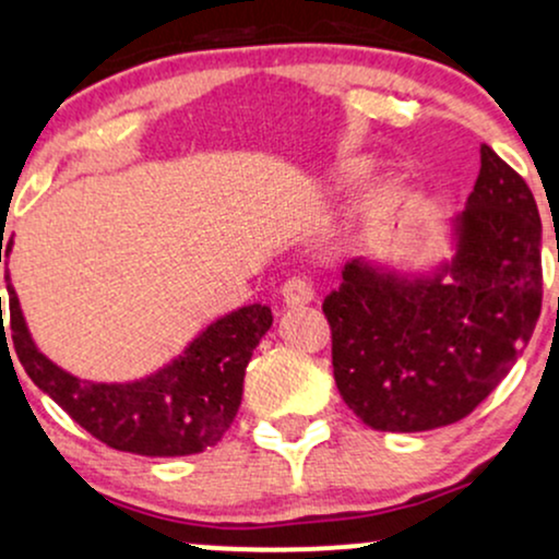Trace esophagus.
Here are the masks:
<instances>
[{
    "mask_svg": "<svg viewBox=\"0 0 559 559\" xmlns=\"http://www.w3.org/2000/svg\"><path fill=\"white\" fill-rule=\"evenodd\" d=\"M281 299H284L286 307H299V305H310L316 299V288H312L310 278H288L284 286H281Z\"/></svg>",
    "mask_w": 559,
    "mask_h": 559,
    "instance_id": "34e87169",
    "label": "esophagus"
}]
</instances>
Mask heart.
Masks as SVG:
<instances>
[{
  "label": "heart",
  "mask_w": 559,
  "mask_h": 559,
  "mask_svg": "<svg viewBox=\"0 0 559 559\" xmlns=\"http://www.w3.org/2000/svg\"><path fill=\"white\" fill-rule=\"evenodd\" d=\"M365 170H368V163H349V165H344V168L336 170V183H349L352 178H357Z\"/></svg>",
  "instance_id": "heart-1"
}]
</instances>
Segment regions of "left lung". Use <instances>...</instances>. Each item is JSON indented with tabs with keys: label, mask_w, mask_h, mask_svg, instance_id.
I'll return each mask as SVG.
<instances>
[{
	"label": "left lung",
	"mask_w": 559,
	"mask_h": 559,
	"mask_svg": "<svg viewBox=\"0 0 559 559\" xmlns=\"http://www.w3.org/2000/svg\"><path fill=\"white\" fill-rule=\"evenodd\" d=\"M452 258L402 273L355 258L325 297L333 378L376 431L418 433L471 415L523 355L542 312V221L528 183L491 146Z\"/></svg>",
	"instance_id": "left-lung-1"
}]
</instances>
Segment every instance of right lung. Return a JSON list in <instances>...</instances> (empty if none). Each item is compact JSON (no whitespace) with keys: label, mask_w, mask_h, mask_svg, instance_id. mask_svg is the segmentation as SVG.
<instances>
[{"label":"right lung","mask_w":559,"mask_h":559,"mask_svg":"<svg viewBox=\"0 0 559 559\" xmlns=\"http://www.w3.org/2000/svg\"><path fill=\"white\" fill-rule=\"evenodd\" d=\"M10 252L12 239L0 247V262ZM4 281L12 342L31 381L102 444L141 457H183L215 447L239 413L243 370L252 352L273 325L267 305L239 307L199 331L181 355L155 373L120 383L86 381L38 349L10 271H4Z\"/></svg>","instance_id":"1"}]
</instances>
